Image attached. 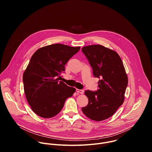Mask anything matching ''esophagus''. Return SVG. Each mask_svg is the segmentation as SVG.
Wrapping results in <instances>:
<instances>
[{
	"instance_id": "34e87169",
	"label": "esophagus",
	"mask_w": 152,
	"mask_h": 152,
	"mask_svg": "<svg viewBox=\"0 0 152 152\" xmlns=\"http://www.w3.org/2000/svg\"><path fill=\"white\" fill-rule=\"evenodd\" d=\"M76 92L80 94H83L84 92L83 90H79V89H76Z\"/></svg>"
}]
</instances>
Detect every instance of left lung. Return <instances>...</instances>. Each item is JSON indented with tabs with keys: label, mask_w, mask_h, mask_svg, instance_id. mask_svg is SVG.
<instances>
[{
	"label": "left lung",
	"mask_w": 152,
	"mask_h": 152,
	"mask_svg": "<svg viewBox=\"0 0 152 152\" xmlns=\"http://www.w3.org/2000/svg\"><path fill=\"white\" fill-rule=\"evenodd\" d=\"M82 51L94 76L100 79L97 91L85 90L88 103L82 111L92 120L102 121L113 116L123 103L127 76L121 58L114 50L97 45L85 46Z\"/></svg>",
	"instance_id": "1"
}]
</instances>
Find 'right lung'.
<instances>
[{
	"label": "right lung",
	"mask_w": 152,
	"mask_h": 152,
	"mask_svg": "<svg viewBox=\"0 0 152 152\" xmlns=\"http://www.w3.org/2000/svg\"><path fill=\"white\" fill-rule=\"evenodd\" d=\"M80 48L54 44L39 48L32 56L23 81L27 101L38 116L47 118L56 115L75 92V88L59 80L65 65Z\"/></svg>",
	"instance_id": "obj_1"
}]
</instances>
